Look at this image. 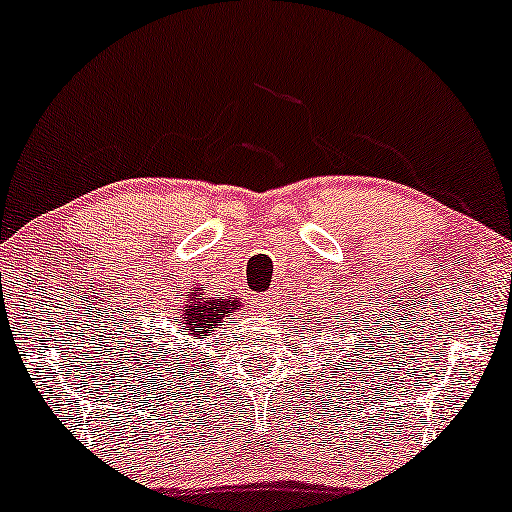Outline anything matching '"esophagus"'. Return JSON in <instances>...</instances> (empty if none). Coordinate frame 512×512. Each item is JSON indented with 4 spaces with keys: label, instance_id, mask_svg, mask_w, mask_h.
Returning <instances> with one entry per match:
<instances>
[{
    "label": "esophagus",
    "instance_id": "obj_1",
    "mask_svg": "<svg viewBox=\"0 0 512 512\" xmlns=\"http://www.w3.org/2000/svg\"><path fill=\"white\" fill-rule=\"evenodd\" d=\"M276 300H279V293H276V291H267V293L262 295L260 300H257V303H260V305H262V310L267 312V310H274V307H276Z\"/></svg>",
    "mask_w": 512,
    "mask_h": 512
}]
</instances>
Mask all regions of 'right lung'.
I'll return each mask as SVG.
<instances>
[{
    "instance_id": "right-lung-1",
    "label": "right lung",
    "mask_w": 512,
    "mask_h": 512,
    "mask_svg": "<svg viewBox=\"0 0 512 512\" xmlns=\"http://www.w3.org/2000/svg\"><path fill=\"white\" fill-rule=\"evenodd\" d=\"M240 307L238 300H221V298H205V293H197L193 298L188 300V305H183L181 310V319H178V334L181 331H186L188 336L193 338H207L212 336V331H217L221 322H224L226 317L231 315V312H236ZM164 338V334H162ZM145 348H147V357H145V365H166V369L171 372V365L178 367L181 362H178V353H171L169 348V341H159V343H152V341H145ZM183 353V350H181ZM157 369V367H155ZM159 372V369H157Z\"/></svg>"
}]
</instances>
